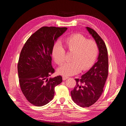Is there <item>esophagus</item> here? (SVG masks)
I'll list each match as a JSON object with an SVG mask.
<instances>
[{
	"mask_svg": "<svg viewBox=\"0 0 126 126\" xmlns=\"http://www.w3.org/2000/svg\"><path fill=\"white\" fill-rule=\"evenodd\" d=\"M68 78V77H67V76H63V80H65L67 79Z\"/></svg>",
	"mask_w": 126,
	"mask_h": 126,
	"instance_id": "34e87169",
	"label": "esophagus"
}]
</instances>
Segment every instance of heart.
I'll return each mask as SVG.
<instances>
[{
  "instance_id": "1",
  "label": "heart",
  "mask_w": 126,
  "mask_h": 126,
  "mask_svg": "<svg viewBox=\"0 0 126 126\" xmlns=\"http://www.w3.org/2000/svg\"><path fill=\"white\" fill-rule=\"evenodd\" d=\"M64 47L68 52H73L70 63H65L58 69L59 74L71 76L78 74L81 70L89 69L96 62L98 54L96 41L87 39L82 34L76 33L66 37L63 40ZM52 55L55 62L62 65L66 58V51L59 43L54 45Z\"/></svg>"
}]
</instances>
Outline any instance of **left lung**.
<instances>
[{
	"label": "left lung",
	"mask_w": 126,
	"mask_h": 126,
	"mask_svg": "<svg viewBox=\"0 0 126 126\" xmlns=\"http://www.w3.org/2000/svg\"><path fill=\"white\" fill-rule=\"evenodd\" d=\"M86 28L97 43L99 53L97 62L91 69L81 79H75L76 85L71 91L72 100L81 107H88L99 99L108 75V51L105 42L94 29Z\"/></svg>",
	"instance_id": "obj_1"
}]
</instances>
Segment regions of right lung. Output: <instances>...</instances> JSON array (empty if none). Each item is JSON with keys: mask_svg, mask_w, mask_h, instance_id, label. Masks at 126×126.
Wrapping results in <instances>:
<instances>
[{"mask_svg": "<svg viewBox=\"0 0 126 126\" xmlns=\"http://www.w3.org/2000/svg\"><path fill=\"white\" fill-rule=\"evenodd\" d=\"M67 29L43 27L29 38L21 49L17 66L20 87L27 100L35 106L50 102L55 87L63 81L61 76L48 77L55 72L51 65L54 43Z\"/></svg>", "mask_w": 126, "mask_h": 126, "instance_id": "1", "label": "right lung"}]
</instances>
